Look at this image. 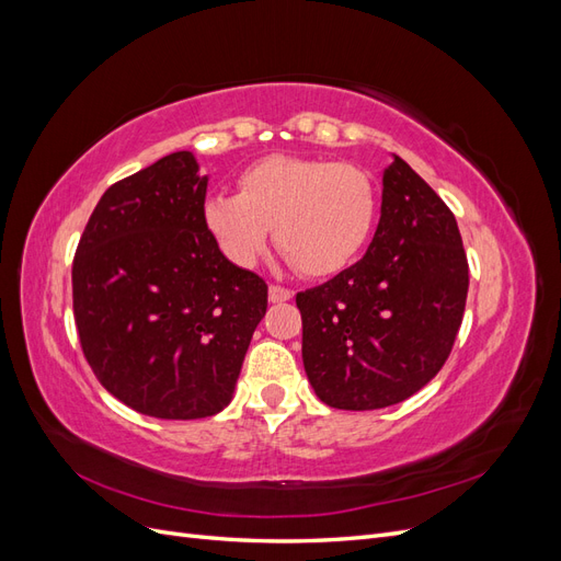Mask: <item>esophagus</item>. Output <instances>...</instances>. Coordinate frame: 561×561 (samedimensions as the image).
Listing matches in <instances>:
<instances>
[{"label":"esophagus","instance_id":"1","mask_svg":"<svg viewBox=\"0 0 561 561\" xmlns=\"http://www.w3.org/2000/svg\"><path fill=\"white\" fill-rule=\"evenodd\" d=\"M293 297H295V293L287 290V287H283V285H271L268 287V301L280 304V301H290Z\"/></svg>","mask_w":561,"mask_h":561}]
</instances>
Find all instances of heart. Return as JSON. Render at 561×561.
I'll return each instance as SVG.
<instances>
[{"label":"heart","instance_id":"1","mask_svg":"<svg viewBox=\"0 0 561 561\" xmlns=\"http://www.w3.org/2000/svg\"><path fill=\"white\" fill-rule=\"evenodd\" d=\"M241 194H213L203 217L227 257L252 266L271 229L307 276H334L365 250L377 225L379 192L363 168L325 159L266 157L245 168Z\"/></svg>","mask_w":561,"mask_h":561}]
</instances>
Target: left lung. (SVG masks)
<instances>
[{"label":"left lung","instance_id":"obj_1","mask_svg":"<svg viewBox=\"0 0 561 561\" xmlns=\"http://www.w3.org/2000/svg\"><path fill=\"white\" fill-rule=\"evenodd\" d=\"M468 297L454 213L393 154L365 257L297 295L301 358L336 410H381L414 396L449 358Z\"/></svg>","mask_w":561,"mask_h":561}]
</instances>
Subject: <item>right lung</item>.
<instances>
[{"label": "right lung", "instance_id": "obj_1", "mask_svg": "<svg viewBox=\"0 0 561 561\" xmlns=\"http://www.w3.org/2000/svg\"><path fill=\"white\" fill-rule=\"evenodd\" d=\"M206 190L192 151L168 154L110 186L75 254L83 355L147 416L222 412L266 313V283L231 264L206 225Z\"/></svg>", "mask_w": 561, "mask_h": 561}]
</instances>
